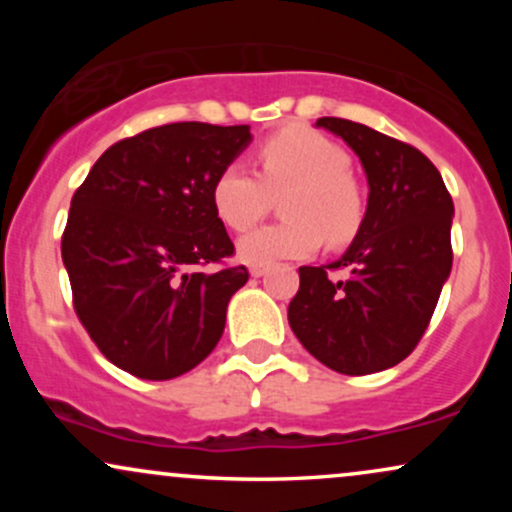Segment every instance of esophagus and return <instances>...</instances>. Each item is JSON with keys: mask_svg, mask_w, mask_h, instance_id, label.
Returning a JSON list of instances; mask_svg holds the SVG:
<instances>
[{"mask_svg": "<svg viewBox=\"0 0 512 512\" xmlns=\"http://www.w3.org/2000/svg\"><path fill=\"white\" fill-rule=\"evenodd\" d=\"M250 274L252 276H264V274H267V267H264V264H252Z\"/></svg>", "mask_w": 512, "mask_h": 512, "instance_id": "esophagus-1", "label": "esophagus"}]
</instances>
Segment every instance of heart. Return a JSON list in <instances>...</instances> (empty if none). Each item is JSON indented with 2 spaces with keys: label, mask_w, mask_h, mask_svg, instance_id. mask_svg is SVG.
<instances>
[{
  "label": "heart",
  "mask_w": 512,
  "mask_h": 512,
  "mask_svg": "<svg viewBox=\"0 0 512 512\" xmlns=\"http://www.w3.org/2000/svg\"><path fill=\"white\" fill-rule=\"evenodd\" d=\"M260 173L228 163L216 175L211 202L233 231H248L264 219L274 195L284 197L289 221L257 228L240 238L238 252L250 264L310 257L325 236L346 243L363 221V192L349 173V154L327 134L293 125L274 132L257 149Z\"/></svg>",
  "instance_id": "1"
}]
</instances>
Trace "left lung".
I'll return each instance as SVG.
<instances>
[{
	"label": "left lung",
	"instance_id": "obj_1",
	"mask_svg": "<svg viewBox=\"0 0 512 512\" xmlns=\"http://www.w3.org/2000/svg\"><path fill=\"white\" fill-rule=\"evenodd\" d=\"M361 158L368 209L342 260L301 267L289 325L327 368L368 375L397 366L424 337L452 267L455 207L419 149L342 117H320ZM346 268L342 282L326 274Z\"/></svg>",
	"mask_w": 512,
	"mask_h": 512
}]
</instances>
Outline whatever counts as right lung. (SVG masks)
Listing matches in <instances>:
<instances>
[{"instance_id": "add662e5", "label": "right lung", "mask_w": 512, "mask_h": 512, "mask_svg": "<svg viewBox=\"0 0 512 512\" xmlns=\"http://www.w3.org/2000/svg\"><path fill=\"white\" fill-rule=\"evenodd\" d=\"M248 125L173 122L120 139L72 197L62 260L74 313L101 354L142 380H170L219 344L248 281L211 202ZM209 263H223L204 273Z\"/></svg>"}]
</instances>
